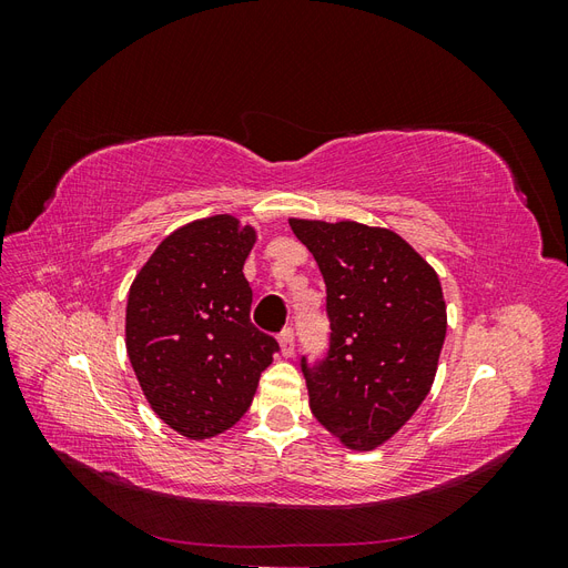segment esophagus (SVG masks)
<instances>
[{
	"mask_svg": "<svg viewBox=\"0 0 568 568\" xmlns=\"http://www.w3.org/2000/svg\"><path fill=\"white\" fill-rule=\"evenodd\" d=\"M280 351L284 357H294V351H296V343H294V332L291 329H284L280 334Z\"/></svg>",
	"mask_w": 568,
	"mask_h": 568,
	"instance_id": "esophagus-1",
	"label": "esophagus"
}]
</instances>
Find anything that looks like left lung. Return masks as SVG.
<instances>
[{
	"mask_svg": "<svg viewBox=\"0 0 568 568\" xmlns=\"http://www.w3.org/2000/svg\"><path fill=\"white\" fill-rule=\"evenodd\" d=\"M326 284L329 355L303 374L317 422L367 453L415 415L436 379L448 313L436 270L400 234L288 217Z\"/></svg>",
	"mask_w": 568,
	"mask_h": 568,
	"instance_id": "1",
	"label": "left lung"
}]
</instances>
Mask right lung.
<instances>
[{
  "instance_id": "right-lung-1",
  "label": "right lung",
  "mask_w": 568,
  "mask_h": 568,
  "mask_svg": "<svg viewBox=\"0 0 568 568\" xmlns=\"http://www.w3.org/2000/svg\"><path fill=\"white\" fill-rule=\"evenodd\" d=\"M257 230L222 213L168 234L128 294L125 348L151 409L189 440L246 415L280 351L251 324L244 263Z\"/></svg>"
}]
</instances>
